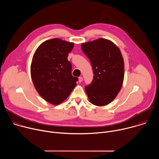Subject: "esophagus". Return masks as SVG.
<instances>
[{"label":"esophagus","mask_w":159,"mask_h":159,"mask_svg":"<svg viewBox=\"0 0 159 159\" xmlns=\"http://www.w3.org/2000/svg\"><path fill=\"white\" fill-rule=\"evenodd\" d=\"M82 80H83V78L82 77H79V82H82Z\"/></svg>","instance_id":"1"}]
</instances>
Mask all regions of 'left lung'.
Returning <instances> with one entry per match:
<instances>
[{"label":"left lung","mask_w":159,"mask_h":159,"mask_svg":"<svg viewBox=\"0 0 159 159\" xmlns=\"http://www.w3.org/2000/svg\"><path fill=\"white\" fill-rule=\"evenodd\" d=\"M91 63L94 78L85 87L88 98L94 105L106 106L116 97L124 79V61L121 53L111 41L99 38L81 45Z\"/></svg>","instance_id":"obj_1"}]
</instances>
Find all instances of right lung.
I'll list each match as a JSON object with an SVG mask.
<instances>
[{
    "label": "right lung",
    "mask_w": 159,
    "mask_h": 159,
    "mask_svg": "<svg viewBox=\"0 0 159 159\" xmlns=\"http://www.w3.org/2000/svg\"><path fill=\"white\" fill-rule=\"evenodd\" d=\"M74 43L58 38L45 41L36 49L31 65V75L38 94L47 102L58 105L65 101L79 79L72 75L67 57Z\"/></svg>",
    "instance_id": "1"
}]
</instances>
